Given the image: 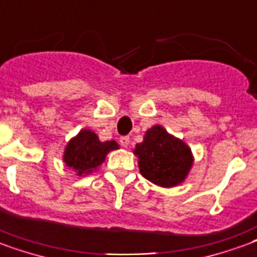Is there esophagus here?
I'll return each instance as SVG.
<instances>
[{
	"instance_id": "obj_1",
	"label": "esophagus",
	"mask_w": 257,
	"mask_h": 257,
	"mask_svg": "<svg viewBox=\"0 0 257 257\" xmlns=\"http://www.w3.org/2000/svg\"><path fill=\"white\" fill-rule=\"evenodd\" d=\"M119 142H120V145L123 148H127L128 144H130V138H128V137H120V138H119Z\"/></svg>"
}]
</instances>
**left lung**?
<instances>
[{"mask_svg":"<svg viewBox=\"0 0 257 257\" xmlns=\"http://www.w3.org/2000/svg\"><path fill=\"white\" fill-rule=\"evenodd\" d=\"M134 153L140 158L142 176L161 187L180 184L192 167L190 148L161 126L146 131L144 142L137 145Z\"/></svg>","mask_w":257,"mask_h":257,"instance_id":"8db88e82","label":"left lung"}]
</instances>
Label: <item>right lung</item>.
<instances>
[{"instance_id": "obj_1", "label": "right lung", "mask_w": 257, "mask_h": 257, "mask_svg": "<svg viewBox=\"0 0 257 257\" xmlns=\"http://www.w3.org/2000/svg\"><path fill=\"white\" fill-rule=\"evenodd\" d=\"M115 141L100 142L99 137L89 130H81L78 136L67 144L63 161L69 168L77 171V175H88L105 160L108 152L117 149Z\"/></svg>"}]
</instances>
